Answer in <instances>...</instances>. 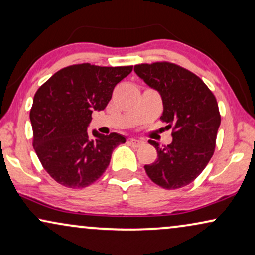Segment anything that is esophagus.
Masks as SVG:
<instances>
[{
	"mask_svg": "<svg viewBox=\"0 0 255 255\" xmlns=\"http://www.w3.org/2000/svg\"><path fill=\"white\" fill-rule=\"evenodd\" d=\"M130 144L133 146V147H140L141 145H144V141L139 140V139H134V138H131L130 139Z\"/></svg>",
	"mask_w": 255,
	"mask_h": 255,
	"instance_id": "obj_1",
	"label": "esophagus"
}]
</instances>
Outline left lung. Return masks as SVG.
<instances>
[{
    "instance_id": "1",
    "label": "left lung",
    "mask_w": 255,
    "mask_h": 255,
    "mask_svg": "<svg viewBox=\"0 0 255 255\" xmlns=\"http://www.w3.org/2000/svg\"><path fill=\"white\" fill-rule=\"evenodd\" d=\"M134 72L162 99L160 120L173 128V141L160 147L158 159L145 165L149 179L165 189H177L193 182L210 161L221 125L218 104L207 85L188 69L161 61L134 66Z\"/></svg>"
}]
</instances>
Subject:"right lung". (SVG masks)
<instances>
[{"label": "right lung", "instance_id": "add662e5", "mask_svg": "<svg viewBox=\"0 0 255 255\" xmlns=\"http://www.w3.org/2000/svg\"><path fill=\"white\" fill-rule=\"evenodd\" d=\"M132 66L101 67L79 64L52 75L34 94L30 121L33 148L44 169L61 186L85 188L102 176L113 151L125 142L118 133L94 139L87 132L94 110H103L115 86Z\"/></svg>", "mask_w": 255, "mask_h": 255}]
</instances>
